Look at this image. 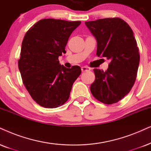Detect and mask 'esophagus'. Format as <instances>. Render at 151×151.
Masks as SVG:
<instances>
[{
	"instance_id": "34e87169",
	"label": "esophagus",
	"mask_w": 151,
	"mask_h": 151,
	"mask_svg": "<svg viewBox=\"0 0 151 151\" xmlns=\"http://www.w3.org/2000/svg\"><path fill=\"white\" fill-rule=\"evenodd\" d=\"M81 70H82V72L90 71V70H91V68H90L89 67H87V66H83L81 68Z\"/></svg>"
}]
</instances>
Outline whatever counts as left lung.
Masks as SVG:
<instances>
[{"instance_id": "8db88e82", "label": "left lung", "mask_w": 151, "mask_h": 151, "mask_svg": "<svg viewBox=\"0 0 151 151\" xmlns=\"http://www.w3.org/2000/svg\"><path fill=\"white\" fill-rule=\"evenodd\" d=\"M97 40V56L110 60L105 72L94 69L91 86L93 97L112 104L128 94L137 78L140 55L130 26L118 17L86 22Z\"/></svg>"}]
</instances>
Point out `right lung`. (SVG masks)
Segmentation results:
<instances>
[{
	"label": "right lung",
	"mask_w": 151,
	"mask_h": 151,
	"mask_svg": "<svg viewBox=\"0 0 151 151\" xmlns=\"http://www.w3.org/2000/svg\"><path fill=\"white\" fill-rule=\"evenodd\" d=\"M80 21L44 19L26 32L22 44L18 66L23 83L33 100L45 108H56L70 98L72 85L81 74V68H66L58 56Z\"/></svg>",
	"instance_id": "1"
}]
</instances>
